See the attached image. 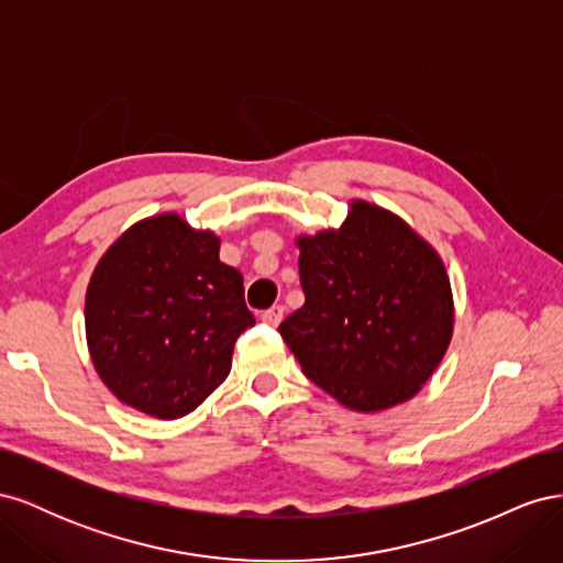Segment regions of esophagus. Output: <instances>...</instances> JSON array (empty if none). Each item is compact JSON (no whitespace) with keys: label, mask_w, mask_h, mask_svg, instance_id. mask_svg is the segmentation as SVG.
<instances>
[{"label":"esophagus","mask_w":563,"mask_h":563,"mask_svg":"<svg viewBox=\"0 0 563 563\" xmlns=\"http://www.w3.org/2000/svg\"><path fill=\"white\" fill-rule=\"evenodd\" d=\"M261 319L269 323V327H279V321L284 319V305H272L269 310L261 312Z\"/></svg>","instance_id":"1"}]
</instances>
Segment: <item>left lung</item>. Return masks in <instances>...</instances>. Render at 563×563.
<instances>
[{"label":"left lung","instance_id":"left-lung-1","mask_svg":"<svg viewBox=\"0 0 563 563\" xmlns=\"http://www.w3.org/2000/svg\"><path fill=\"white\" fill-rule=\"evenodd\" d=\"M305 305L279 323L302 373L352 411L418 395L453 335L439 253L401 218L352 201L338 230L298 236Z\"/></svg>","mask_w":563,"mask_h":563}]
</instances>
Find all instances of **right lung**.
<instances>
[{
    "instance_id": "obj_1",
    "label": "right lung",
    "mask_w": 563,
    "mask_h": 563,
    "mask_svg": "<svg viewBox=\"0 0 563 563\" xmlns=\"http://www.w3.org/2000/svg\"><path fill=\"white\" fill-rule=\"evenodd\" d=\"M220 240L176 213L129 228L87 288V343L100 380L131 408L174 420L228 378L255 319L244 279L220 263Z\"/></svg>"
}]
</instances>
